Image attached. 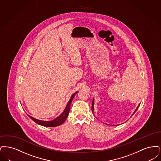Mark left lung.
Wrapping results in <instances>:
<instances>
[{
	"label": "left lung",
	"mask_w": 161,
	"mask_h": 161,
	"mask_svg": "<svg viewBox=\"0 0 161 161\" xmlns=\"http://www.w3.org/2000/svg\"><path fill=\"white\" fill-rule=\"evenodd\" d=\"M93 104H94V100H93V101H92V112H93V110H93ZM138 107H137V108H136V110H135V112H134V113H133V114H135V112H136V110H137V109H138Z\"/></svg>",
	"instance_id": "1"
}]
</instances>
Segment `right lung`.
Segmentation results:
<instances>
[{"label": "right lung", "instance_id": "right-lung-1", "mask_svg": "<svg viewBox=\"0 0 161 161\" xmlns=\"http://www.w3.org/2000/svg\"><path fill=\"white\" fill-rule=\"evenodd\" d=\"M77 92H76L75 93H74L70 99L69 100L65 110H64V112L61 114V115H60L59 116H58L57 118H56L55 119H54V120L53 121H41V120H38L37 119L33 117H32L31 116L28 115V116L31 118V119H32L35 123L38 124L40 125H42V126H45V127H56V126H58V125H60L62 124L63 123H64L65 121V120L66 119L68 114L69 113V110H70V104H71V102L73 100L74 96L75 95V94L77 93Z\"/></svg>", "mask_w": 161, "mask_h": 161}]
</instances>
